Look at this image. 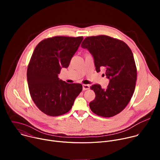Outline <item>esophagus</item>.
I'll use <instances>...</instances> for the list:
<instances>
[{
	"label": "esophagus",
	"mask_w": 160,
	"mask_h": 160,
	"mask_svg": "<svg viewBox=\"0 0 160 160\" xmlns=\"http://www.w3.org/2000/svg\"><path fill=\"white\" fill-rule=\"evenodd\" d=\"M82 87H83V90H86L90 88V86L88 85H85V84H83Z\"/></svg>",
	"instance_id": "1"
}]
</instances>
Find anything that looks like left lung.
<instances>
[{"instance_id":"8db88e82","label":"left lung","mask_w":160,"mask_h":160,"mask_svg":"<svg viewBox=\"0 0 160 160\" xmlns=\"http://www.w3.org/2000/svg\"><path fill=\"white\" fill-rule=\"evenodd\" d=\"M81 47L92 55L97 72L106 69L109 83L106 88L92 85L96 98L89 103L94 113L111 117L127 106L133 94L137 80V68L133 53L124 42L106 35L86 37Z\"/></svg>"}]
</instances>
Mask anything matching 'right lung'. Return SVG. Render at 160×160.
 Listing matches in <instances>:
<instances>
[{"label":"right lung","instance_id":"obj_1","mask_svg":"<svg viewBox=\"0 0 160 160\" xmlns=\"http://www.w3.org/2000/svg\"><path fill=\"white\" fill-rule=\"evenodd\" d=\"M83 37L56 36L41 41L35 48L27 69L30 94L37 108L51 117L69 111L82 90L80 83H68L58 78L68 68Z\"/></svg>","mask_w":160,"mask_h":160}]
</instances>
